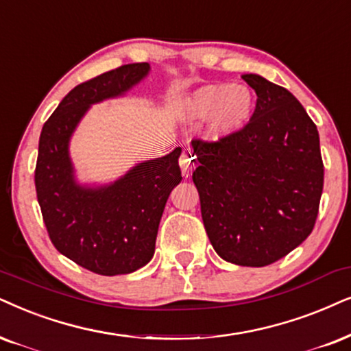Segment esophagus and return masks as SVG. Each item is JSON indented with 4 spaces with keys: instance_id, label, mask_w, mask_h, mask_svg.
Returning <instances> with one entry per match:
<instances>
[{
    "instance_id": "1",
    "label": "esophagus",
    "mask_w": 351,
    "mask_h": 351,
    "mask_svg": "<svg viewBox=\"0 0 351 351\" xmlns=\"http://www.w3.org/2000/svg\"><path fill=\"white\" fill-rule=\"evenodd\" d=\"M194 165H196V157H194V154L191 152V150H184L180 158V167H181V171H183V175L188 176L189 171L194 168Z\"/></svg>"
}]
</instances>
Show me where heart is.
I'll list each match as a JSON object with an SVG mask.
<instances>
[{"label": "heart", "mask_w": 351, "mask_h": 351, "mask_svg": "<svg viewBox=\"0 0 351 351\" xmlns=\"http://www.w3.org/2000/svg\"><path fill=\"white\" fill-rule=\"evenodd\" d=\"M254 112V99L250 88L233 84H210L194 90L186 101L191 119H210V132L215 137L233 134L246 126Z\"/></svg>", "instance_id": "1"}]
</instances>
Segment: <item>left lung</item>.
Wrapping results in <instances>:
<instances>
[{
	"instance_id": "obj_1",
	"label": "left lung",
	"mask_w": 351,
	"mask_h": 351,
	"mask_svg": "<svg viewBox=\"0 0 351 351\" xmlns=\"http://www.w3.org/2000/svg\"><path fill=\"white\" fill-rule=\"evenodd\" d=\"M243 79L257 95L251 121L217 143L193 141V181L217 254L264 267L311 234L324 165L316 124L295 95L257 74Z\"/></svg>"
}]
</instances>
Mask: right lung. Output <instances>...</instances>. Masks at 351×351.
<instances>
[{"label":"right lung","mask_w":351,"mask_h":351,"mask_svg":"<svg viewBox=\"0 0 351 351\" xmlns=\"http://www.w3.org/2000/svg\"><path fill=\"white\" fill-rule=\"evenodd\" d=\"M149 71V63L124 64L79 84L43 124L38 141L35 189L48 237L68 259L108 277L152 259L167 199L181 181V147L90 188L76 181L69 141L90 105L124 95Z\"/></svg>","instance_id":"1"}]
</instances>
